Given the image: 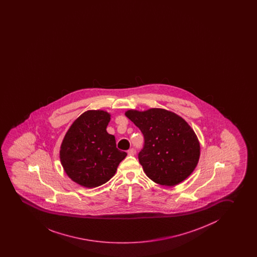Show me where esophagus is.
I'll return each mask as SVG.
<instances>
[{"instance_id": "esophagus-1", "label": "esophagus", "mask_w": 257, "mask_h": 257, "mask_svg": "<svg viewBox=\"0 0 257 257\" xmlns=\"http://www.w3.org/2000/svg\"><path fill=\"white\" fill-rule=\"evenodd\" d=\"M127 154H128V156H134L135 155V150L134 149H130L127 151Z\"/></svg>"}]
</instances>
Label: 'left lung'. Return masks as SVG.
Here are the masks:
<instances>
[{"mask_svg": "<svg viewBox=\"0 0 257 257\" xmlns=\"http://www.w3.org/2000/svg\"><path fill=\"white\" fill-rule=\"evenodd\" d=\"M125 115L144 136L139 162L149 179L162 186H174L192 174L200 158V142L181 116L157 108L129 109Z\"/></svg>", "mask_w": 257, "mask_h": 257, "instance_id": "left-lung-1", "label": "left lung"}]
</instances>
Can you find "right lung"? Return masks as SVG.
<instances>
[{
	"mask_svg": "<svg viewBox=\"0 0 257 257\" xmlns=\"http://www.w3.org/2000/svg\"><path fill=\"white\" fill-rule=\"evenodd\" d=\"M110 114L87 110L75 120L63 138L60 161L68 177L87 188L108 182L127 154L116 149L115 136L106 131Z\"/></svg>",
	"mask_w": 257,
	"mask_h": 257,
	"instance_id": "obj_1",
	"label": "right lung"
}]
</instances>
